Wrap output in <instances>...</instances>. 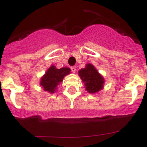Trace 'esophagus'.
I'll list each match as a JSON object with an SVG mask.
<instances>
[{"label": "esophagus", "instance_id": "esophagus-1", "mask_svg": "<svg viewBox=\"0 0 147 147\" xmlns=\"http://www.w3.org/2000/svg\"><path fill=\"white\" fill-rule=\"evenodd\" d=\"M71 71H72L73 73H75V72H76V67H75V66H72V67H71Z\"/></svg>", "mask_w": 147, "mask_h": 147}]
</instances>
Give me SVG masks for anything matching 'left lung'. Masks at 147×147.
Here are the masks:
<instances>
[{
    "instance_id": "8db88e82",
    "label": "left lung",
    "mask_w": 147,
    "mask_h": 147,
    "mask_svg": "<svg viewBox=\"0 0 147 147\" xmlns=\"http://www.w3.org/2000/svg\"><path fill=\"white\" fill-rule=\"evenodd\" d=\"M78 73L85 85V90L89 93H96L104 88L105 79L92 64H86L85 67Z\"/></svg>"
}]
</instances>
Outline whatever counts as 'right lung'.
I'll use <instances>...</instances> for the list:
<instances>
[{
  "instance_id": "add662e5",
  "label": "right lung",
  "mask_w": 147,
  "mask_h": 147,
  "mask_svg": "<svg viewBox=\"0 0 147 147\" xmlns=\"http://www.w3.org/2000/svg\"><path fill=\"white\" fill-rule=\"evenodd\" d=\"M70 74L71 69L69 67H63L58 69L56 66L51 65L40 79V85L44 91L54 93L57 92L58 86L63 81L65 76Z\"/></svg>"
}]
</instances>
